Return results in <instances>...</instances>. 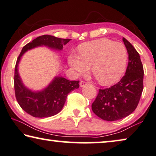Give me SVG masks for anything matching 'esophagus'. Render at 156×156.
<instances>
[{
    "instance_id": "obj_1",
    "label": "esophagus",
    "mask_w": 156,
    "mask_h": 156,
    "mask_svg": "<svg viewBox=\"0 0 156 156\" xmlns=\"http://www.w3.org/2000/svg\"><path fill=\"white\" fill-rule=\"evenodd\" d=\"M88 84H89V83H87V82H85V80H81L80 82V87H85V86L87 85Z\"/></svg>"
}]
</instances>
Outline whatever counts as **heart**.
I'll list each match as a JSON object with an SVG mask.
<instances>
[{
  "label": "heart",
  "mask_w": 156,
  "mask_h": 156,
  "mask_svg": "<svg viewBox=\"0 0 156 156\" xmlns=\"http://www.w3.org/2000/svg\"><path fill=\"white\" fill-rule=\"evenodd\" d=\"M79 55L72 53L69 64L78 75H84L91 66L92 73L101 85H108L117 81L124 71L127 61L125 45L102 38L83 43Z\"/></svg>",
  "instance_id": "heart-1"
}]
</instances>
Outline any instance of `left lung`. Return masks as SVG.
<instances>
[{"label":"left lung","instance_id":"obj_1","mask_svg":"<svg viewBox=\"0 0 156 156\" xmlns=\"http://www.w3.org/2000/svg\"><path fill=\"white\" fill-rule=\"evenodd\" d=\"M129 55L125 76L109 88L99 89L92 110L95 115L107 121L126 117L137 107L144 88V68L140 56L129 42L122 38Z\"/></svg>","mask_w":156,"mask_h":156}]
</instances>
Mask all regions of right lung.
Returning <instances> with one entry per match:
<instances>
[{"mask_svg":"<svg viewBox=\"0 0 156 156\" xmlns=\"http://www.w3.org/2000/svg\"><path fill=\"white\" fill-rule=\"evenodd\" d=\"M71 40L43 35L34 39L22 48L15 64L14 87L18 104L28 114L36 118H47L57 114L63 108L69 93L79 87V80H69L64 78L57 77L43 91H30L22 84L18 73L17 66L21 57L28 50L42 45L62 50L63 46Z\"/></svg>","mask_w":156,"mask_h":156,"instance_id":"right-lung-1","label":"right lung"}]
</instances>
